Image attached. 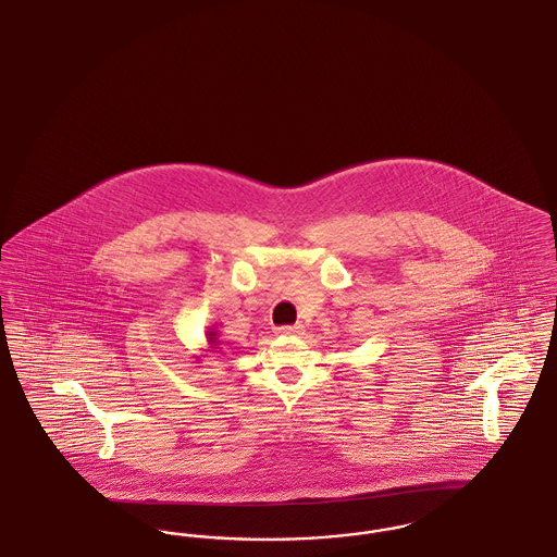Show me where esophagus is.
<instances>
[{
  "label": "esophagus",
  "instance_id": "1",
  "mask_svg": "<svg viewBox=\"0 0 557 557\" xmlns=\"http://www.w3.org/2000/svg\"><path fill=\"white\" fill-rule=\"evenodd\" d=\"M280 336H300L305 330H302V325H282V327H277L275 330Z\"/></svg>",
  "mask_w": 557,
  "mask_h": 557
}]
</instances>
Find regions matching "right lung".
<instances>
[{"label": "right lung", "mask_w": 557, "mask_h": 557, "mask_svg": "<svg viewBox=\"0 0 557 557\" xmlns=\"http://www.w3.org/2000/svg\"><path fill=\"white\" fill-rule=\"evenodd\" d=\"M207 343H209L207 352H219V348H221V341H219V332H216L214 327H209V330H207Z\"/></svg>", "instance_id": "right-lung-1"}]
</instances>
